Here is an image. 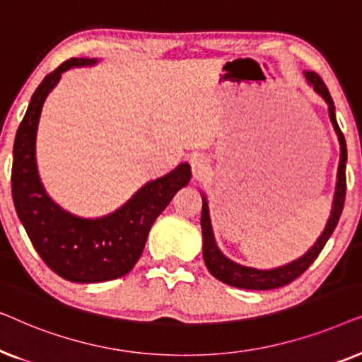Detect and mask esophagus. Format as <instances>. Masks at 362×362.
I'll return each mask as SVG.
<instances>
[{
    "instance_id": "esophagus-1",
    "label": "esophagus",
    "mask_w": 362,
    "mask_h": 362,
    "mask_svg": "<svg viewBox=\"0 0 362 362\" xmlns=\"http://www.w3.org/2000/svg\"><path fill=\"white\" fill-rule=\"evenodd\" d=\"M192 176L196 180H201L202 176H206L209 173V158H207L204 153H192L189 158Z\"/></svg>"
}]
</instances>
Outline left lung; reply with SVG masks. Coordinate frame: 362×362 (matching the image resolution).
<instances>
[{
  "label": "left lung",
  "instance_id": "obj_1",
  "mask_svg": "<svg viewBox=\"0 0 362 362\" xmlns=\"http://www.w3.org/2000/svg\"><path fill=\"white\" fill-rule=\"evenodd\" d=\"M306 82L313 87V90L318 95L323 97V100L328 103V113L329 120L333 123V128L338 135L339 140V166H338V181H336V189H334V199L333 207H331V216L328 222H326L325 230L321 232L318 240L315 242V245L306 252L305 255H301L300 259H296L290 264L276 267V269L270 270H259L252 269V267H244L235 264L230 259L222 254L219 247L216 244L214 232H212L211 226V217H209V206H207V199L202 192V212H201V229H202V257H204L207 270L211 272L212 276H216L217 280L224 281V284L235 286V288H245V290H274L280 288V286L288 285L290 281L303 274L308 267L313 264L316 257L320 255V252L323 250L326 242L333 234V230L338 226V221L341 217L344 207V197H346V161H348V151H346V140L343 132L339 130L338 122H336L334 115V103L331 98L328 87L325 86L323 78H321L316 72L305 71Z\"/></svg>",
  "mask_w": 362,
  "mask_h": 362
}]
</instances>
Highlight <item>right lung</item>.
Instances as JSON below:
<instances>
[{
  "mask_svg": "<svg viewBox=\"0 0 362 362\" xmlns=\"http://www.w3.org/2000/svg\"><path fill=\"white\" fill-rule=\"evenodd\" d=\"M93 64L97 59H69L44 77L33 93L13 148L11 191L19 221L44 264L76 284H98L127 275L145 249L153 222L191 180V166L181 163L141 186L112 214L97 219L74 216L49 197L36 163V133L44 100L62 72Z\"/></svg>",
  "mask_w": 362,
  "mask_h": 362,
  "instance_id": "right-lung-1",
  "label": "right lung"
}]
</instances>
